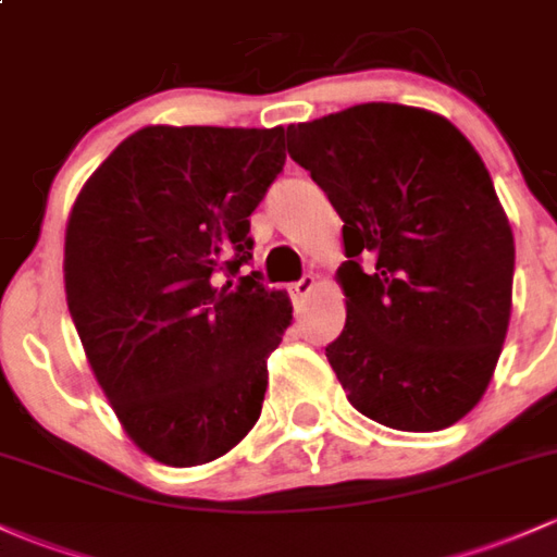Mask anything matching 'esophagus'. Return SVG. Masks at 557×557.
<instances>
[{"mask_svg":"<svg viewBox=\"0 0 557 557\" xmlns=\"http://www.w3.org/2000/svg\"><path fill=\"white\" fill-rule=\"evenodd\" d=\"M313 286H315V278L313 276H302L300 281H295V284L289 286V292H292V297H295V300L300 302V300H305V297L310 295V292H313Z\"/></svg>","mask_w":557,"mask_h":557,"instance_id":"esophagus-1","label":"esophagus"}]
</instances>
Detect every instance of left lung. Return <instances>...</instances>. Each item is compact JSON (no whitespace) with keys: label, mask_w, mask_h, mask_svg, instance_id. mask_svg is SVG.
I'll list each match as a JSON object with an SVG mask.
<instances>
[{"label":"left lung","mask_w":557,"mask_h":557,"mask_svg":"<svg viewBox=\"0 0 557 557\" xmlns=\"http://www.w3.org/2000/svg\"><path fill=\"white\" fill-rule=\"evenodd\" d=\"M343 218L345 329L326 358L369 420L409 433L483 398L512 308L516 242L486 164L446 116L361 103L286 127Z\"/></svg>","instance_id":"left-lung-1"}]
</instances>
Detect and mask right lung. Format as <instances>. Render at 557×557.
<instances>
[{"label":"right lung","mask_w":557,"mask_h":557,"mask_svg":"<svg viewBox=\"0 0 557 557\" xmlns=\"http://www.w3.org/2000/svg\"><path fill=\"white\" fill-rule=\"evenodd\" d=\"M284 127L151 124L87 177L65 225V302L140 451L170 468L228 454L260 417L286 292L252 276L249 214L284 170Z\"/></svg>","instance_id":"obj_1"}]
</instances>
